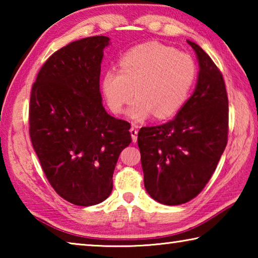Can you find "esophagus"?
<instances>
[{
    "label": "esophagus",
    "instance_id": "34e87169",
    "mask_svg": "<svg viewBox=\"0 0 258 258\" xmlns=\"http://www.w3.org/2000/svg\"><path fill=\"white\" fill-rule=\"evenodd\" d=\"M130 133H131V137H132L133 142H137V140H138V128H137V126L133 125L132 127L130 128Z\"/></svg>",
    "mask_w": 258,
    "mask_h": 258
}]
</instances>
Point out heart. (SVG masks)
Returning <instances> with one entry per match:
<instances>
[{"label":"heart","mask_w":258,"mask_h":258,"mask_svg":"<svg viewBox=\"0 0 258 258\" xmlns=\"http://www.w3.org/2000/svg\"><path fill=\"white\" fill-rule=\"evenodd\" d=\"M197 77L191 55L158 42L138 45L121 56L119 72L107 71L101 81L103 97L110 110L121 113L131 104L127 116L143 120L155 113L167 118L182 108Z\"/></svg>","instance_id":"obj_1"}]
</instances>
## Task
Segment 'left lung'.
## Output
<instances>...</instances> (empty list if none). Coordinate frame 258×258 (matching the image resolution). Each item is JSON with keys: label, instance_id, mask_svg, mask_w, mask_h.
<instances>
[{"label": "left lung", "instance_id": "obj_1", "mask_svg": "<svg viewBox=\"0 0 258 258\" xmlns=\"http://www.w3.org/2000/svg\"><path fill=\"white\" fill-rule=\"evenodd\" d=\"M186 42L199 62L194 93L172 120L142 127L138 134L146 190L168 206L197 197L228 143L229 101L223 76L202 47Z\"/></svg>", "mask_w": 258, "mask_h": 258}]
</instances>
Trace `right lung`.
Masks as SVG:
<instances>
[{
  "label": "right lung",
  "mask_w": 258,
  "mask_h": 258,
  "mask_svg": "<svg viewBox=\"0 0 258 258\" xmlns=\"http://www.w3.org/2000/svg\"><path fill=\"white\" fill-rule=\"evenodd\" d=\"M107 36L82 38L45 61L33 84L29 135L47 181L77 206L106 200L130 123L102 106L100 72Z\"/></svg>",
  "instance_id": "obj_1"
}]
</instances>
